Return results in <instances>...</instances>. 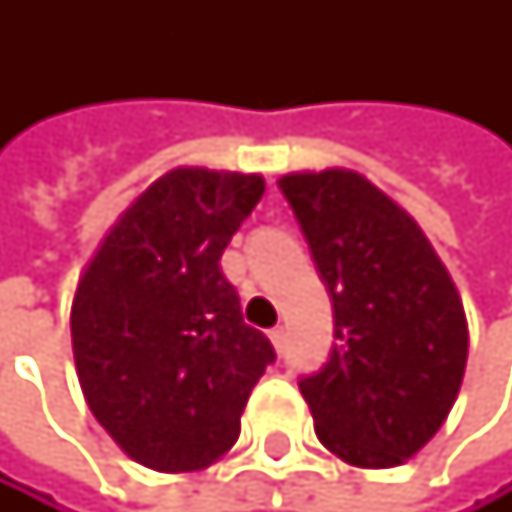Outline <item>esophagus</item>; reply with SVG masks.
<instances>
[{"label": "esophagus", "mask_w": 512, "mask_h": 512, "mask_svg": "<svg viewBox=\"0 0 512 512\" xmlns=\"http://www.w3.org/2000/svg\"><path fill=\"white\" fill-rule=\"evenodd\" d=\"M270 341H273V347H276L279 353L285 350V328H282V325H276V328L270 331Z\"/></svg>", "instance_id": "esophagus-1"}]
</instances>
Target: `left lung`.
I'll list each match as a JSON object with an SVG mask.
<instances>
[{
	"label": "left lung",
	"mask_w": 512,
	"mask_h": 512,
	"mask_svg": "<svg viewBox=\"0 0 512 512\" xmlns=\"http://www.w3.org/2000/svg\"><path fill=\"white\" fill-rule=\"evenodd\" d=\"M331 294L328 362L301 393L319 442L353 467H396L436 436L467 368L461 294L408 211L347 168L279 178Z\"/></svg>",
	"instance_id": "8db88e82"
}]
</instances>
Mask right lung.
Wrapping results in <instances>:
<instances>
[{
  "label": "right lung",
  "mask_w": 512,
  "mask_h": 512,
  "mask_svg": "<svg viewBox=\"0 0 512 512\" xmlns=\"http://www.w3.org/2000/svg\"><path fill=\"white\" fill-rule=\"evenodd\" d=\"M261 196V174L174 168L122 211L79 276L70 331L85 402L150 470L190 473L224 458L276 359L221 273Z\"/></svg>",
  "instance_id": "1"
}]
</instances>
